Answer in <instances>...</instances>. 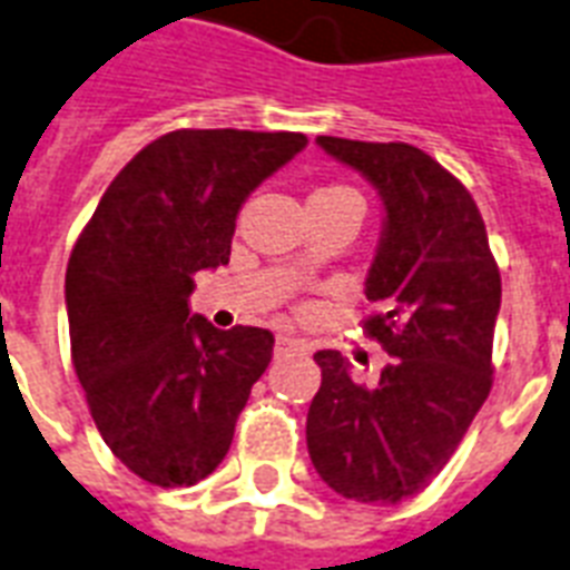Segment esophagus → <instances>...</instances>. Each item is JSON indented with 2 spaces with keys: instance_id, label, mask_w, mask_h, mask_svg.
<instances>
[{
  "instance_id": "esophagus-1",
  "label": "esophagus",
  "mask_w": 570,
  "mask_h": 570,
  "mask_svg": "<svg viewBox=\"0 0 570 570\" xmlns=\"http://www.w3.org/2000/svg\"><path fill=\"white\" fill-rule=\"evenodd\" d=\"M288 351H299V342H294L288 335H279V338H276V356L288 354Z\"/></svg>"
}]
</instances>
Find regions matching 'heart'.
I'll use <instances>...</instances> for the list:
<instances>
[{
  "mask_svg": "<svg viewBox=\"0 0 570 570\" xmlns=\"http://www.w3.org/2000/svg\"><path fill=\"white\" fill-rule=\"evenodd\" d=\"M315 207H360L363 210V198L354 187L347 184H324L308 193V210ZM308 264H299V271H306Z\"/></svg>",
  "mask_w": 570,
  "mask_h": 570,
  "instance_id": "1",
  "label": "heart"
}]
</instances>
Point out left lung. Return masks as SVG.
I'll list each match as a JSON object with an SVG mask.
<instances>
[{"label": "left lung", "instance_id": "left-lung-1", "mask_svg": "<svg viewBox=\"0 0 570 570\" xmlns=\"http://www.w3.org/2000/svg\"><path fill=\"white\" fill-rule=\"evenodd\" d=\"M317 145L363 171L386 207L363 333L390 363L377 383H356L342 354L317 351L308 458L335 493L395 505L449 464L491 392L500 267L470 189L431 154L338 136Z\"/></svg>", "mask_w": 570, "mask_h": 570}]
</instances>
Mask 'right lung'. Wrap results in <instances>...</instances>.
<instances>
[{
	"label": "right lung",
	"instance_id": "obj_1",
	"mask_svg": "<svg viewBox=\"0 0 570 570\" xmlns=\"http://www.w3.org/2000/svg\"><path fill=\"white\" fill-rule=\"evenodd\" d=\"M303 134L171 130L118 171L70 249V360L104 443L142 482L189 488L219 466L273 360L262 326L189 315L198 271L228 264L235 219Z\"/></svg>",
	"mask_w": 570,
	"mask_h": 570
}]
</instances>
